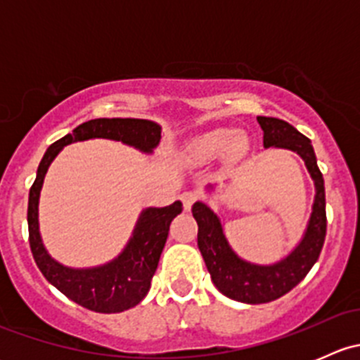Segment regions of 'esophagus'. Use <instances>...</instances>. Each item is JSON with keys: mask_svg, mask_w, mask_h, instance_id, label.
Instances as JSON below:
<instances>
[{"mask_svg": "<svg viewBox=\"0 0 360 360\" xmlns=\"http://www.w3.org/2000/svg\"><path fill=\"white\" fill-rule=\"evenodd\" d=\"M179 198H181V202H183L184 209L190 210L191 205H193V203L197 202L198 197H197V193H193V191H183V193L179 195Z\"/></svg>", "mask_w": 360, "mask_h": 360, "instance_id": "esophagus-1", "label": "esophagus"}]
</instances>
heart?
<instances>
[{
	"mask_svg": "<svg viewBox=\"0 0 360 360\" xmlns=\"http://www.w3.org/2000/svg\"><path fill=\"white\" fill-rule=\"evenodd\" d=\"M231 139H233V130L230 129H216L202 134L188 144V158L191 162H207V160L219 157L224 150H228V146L233 155L242 153L245 150L244 137H235L233 141H231Z\"/></svg>",
	"mask_w": 360,
	"mask_h": 360,
	"instance_id": "b5f03b06",
	"label": "heart"
}]
</instances>
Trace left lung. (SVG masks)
<instances>
[{
	"mask_svg": "<svg viewBox=\"0 0 360 360\" xmlns=\"http://www.w3.org/2000/svg\"><path fill=\"white\" fill-rule=\"evenodd\" d=\"M257 122L263 129L264 148L277 146L296 151L304 160L315 181L317 195H315L314 212H311L310 223H308L307 233L301 244L281 263L271 264V266L250 264L240 259L230 249L223 235L219 217L205 203L197 202L191 207L193 217L198 223V249H200L214 285L224 296L250 304L278 300L292 288H296L321 256L326 228H328L324 177L319 170L310 139L297 132L291 123L284 120L257 116Z\"/></svg>",
	"mask_w": 360,
	"mask_h": 360,
	"instance_id": "left-lung-1",
	"label": "left lung"
}]
</instances>
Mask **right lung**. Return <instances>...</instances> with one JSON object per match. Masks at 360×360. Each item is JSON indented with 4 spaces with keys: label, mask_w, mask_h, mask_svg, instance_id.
<instances>
[{
    "label": "right lung",
    "mask_w": 360,
    "mask_h": 360,
    "mask_svg": "<svg viewBox=\"0 0 360 360\" xmlns=\"http://www.w3.org/2000/svg\"><path fill=\"white\" fill-rule=\"evenodd\" d=\"M92 137L122 141L143 151H151L160 143V125L150 120L97 118L82 123L72 134L56 141L39 162L36 179L29 190V245L39 271L64 296L92 311L118 314L136 307L150 291L160 254L169 237L170 223L183 212V203L174 202L167 207H150L144 210L129 245L115 261L104 266L72 270L53 261L43 248L38 231V198L43 177L52 160L66 144Z\"/></svg>",
    "instance_id": "right-lung-1"
}]
</instances>
